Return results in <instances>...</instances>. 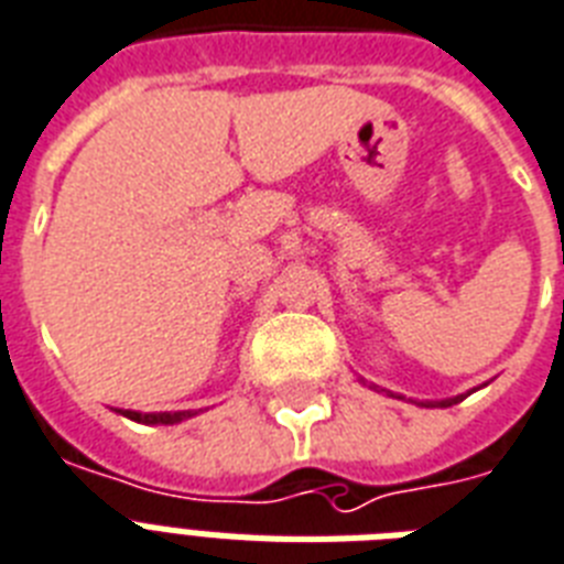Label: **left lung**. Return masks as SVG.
Here are the masks:
<instances>
[{
    "mask_svg": "<svg viewBox=\"0 0 564 564\" xmlns=\"http://www.w3.org/2000/svg\"><path fill=\"white\" fill-rule=\"evenodd\" d=\"M360 384H367V381H364V378H360ZM369 390H376V393L393 395V399H402V395L390 393V390H381V387H378V384H369ZM466 395H468V393H466ZM466 395H452V399H440V402H422V408H452V404L463 402V399H466Z\"/></svg>",
    "mask_w": 564,
    "mask_h": 564,
    "instance_id": "left-lung-1",
    "label": "left lung"
}]
</instances>
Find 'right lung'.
<instances>
[{"instance_id":"right-lung-1","label":"right lung","mask_w":564,"mask_h":564,"mask_svg":"<svg viewBox=\"0 0 564 564\" xmlns=\"http://www.w3.org/2000/svg\"><path fill=\"white\" fill-rule=\"evenodd\" d=\"M121 416L133 419L139 425H177L186 419L197 416V410H165V413H139V410H116Z\"/></svg>"}]
</instances>
